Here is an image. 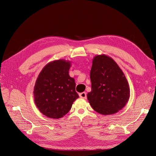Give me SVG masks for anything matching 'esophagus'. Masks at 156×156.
<instances>
[{
  "label": "esophagus",
  "mask_w": 156,
  "mask_h": 156,
  "mask_svg": "<svg viewBox=\"0 0 156 156\" xmlns=\"http://www.w3.org/2000/svg\"><path fill=\"white\" fill-rule=\"evenodd\" d=\"M79 96L82 98H84V99H86L87 98V93L86 92H82V93H80L79 94Z\"/></svg>",
  "instance_id": "34e87169"
}]
</instances>
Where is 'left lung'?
<instances>
[{
	"label": "left lung",
	"instance_id": "1",
	"mask_svg": "<svg viewBox=\"0 0 156 156\" xmlns=\"http://www.w3.org/2000/svg\"><path fill=\"white\" fill-rule=\"evenodd\" d=\"M90 76L92 90L87 99L94 111L108 115L125 107L130 96L129 84L114 60L106 55L94 56Z\"/></svg>",
	"mask_w": 156,
	"mask_h": 156
}]
</instances>
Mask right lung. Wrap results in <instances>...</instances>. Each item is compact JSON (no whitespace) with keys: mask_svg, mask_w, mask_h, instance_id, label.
I'll return each instance as SVG.
<instances>
[{"mask_svg":"<svg viewBox=\"0 0 156 156\" xmlns=\"http://www.w3.org/2000/svg\"><path fill=\"white\" fill-rule=\"evenodd\" d=\"M71 62L60 59L46 64L34 88V103L44 115L58 119L69 111L79 98L75 79L69 75Z\"/></svg>","mask_w":156,"mask_h":156,"instance_id":"right-lung-1","label":"right lung"}]
</instances>
